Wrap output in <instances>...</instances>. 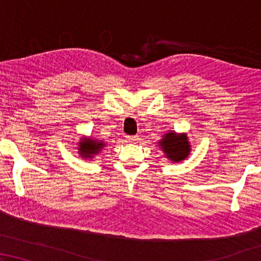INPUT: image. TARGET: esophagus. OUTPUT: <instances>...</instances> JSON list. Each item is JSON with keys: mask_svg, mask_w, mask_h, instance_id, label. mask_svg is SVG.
Here are the masks:
<instances>
[{"mask_svg": "<svg viewBox=\"0 0 261 261\" xmlns=\"http://www.w3.org/2000/svg\"><path fill=\"white\" fill-rule=\"evenodd\" d=\"M127 140L129 142H135V141L139 140V137H138V135H128Z\"/></svg>", "mask_w": 261, "mask_h": 261, "instance_id": "obj_1", "label": "esophagus"}]
</instances>
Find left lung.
Returning <instances> with one entry per match:
<instances>
[{
    "mask_svg": "<svg viewBox=\"0 0 261 261\" xmlns=\"http://www.w3.org/2000/svg\"><path fill=\"white\" fill-rule=\"evenodd\" d=\"M159 147L164 154L173 163L183 162L190 155L191 145L187 133H176L174 130H169L163 135L158 141Z\"/></svg>",
    "mask_w": 261,
    "mask_h": 261,
    "instance_id": "obj_1",
    "label": "left lung"
}]
</instances>
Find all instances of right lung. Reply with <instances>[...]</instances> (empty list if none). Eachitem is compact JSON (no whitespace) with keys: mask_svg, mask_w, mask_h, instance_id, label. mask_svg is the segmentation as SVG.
Listing matches in <instances>:
<instances>
[{"mask_svg":"<svg viewBox=\"0 0 261 261\" xmlns=\"http://www.w3.org/2000/svg\"><path fill=\"white\" fill-rule=\"evenodd\" d=\"M106 142L92 137H82L77 144L78 154L83 159H92L106 147Z\"/></svg>","mask_w":261,"mask_h":261,"instance_id":"obj_1","label":"right lung"}]
</instances>
